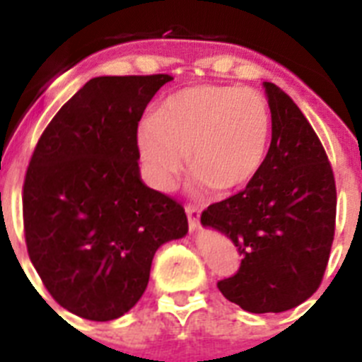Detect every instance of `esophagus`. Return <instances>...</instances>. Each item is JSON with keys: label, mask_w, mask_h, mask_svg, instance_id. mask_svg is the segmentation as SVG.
<instances>
[{"label": "esophagus", "mask_w": 362, "mask_h": 362, "mask_svg": "<svg viewBox=\"0 0 362 362\" xmlns=\"http://www.w3.org/2000/svg\"><path fill=\"white\" fill-rule=\"evenodd\" d=\"M187 216H188V225H190V230H197L199 228V217L201 212L196 209V206H192L188 204L187 206Z\"/></svg>", "instance_id": "esophagus-1"}]
</instances>
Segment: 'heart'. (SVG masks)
<instances>
[{"mask_svg": "<svg viewBox=\"0 0 362 362\" xmlns=\"http://www.w3.org/2000/svg\"><path fill=\"white\" fill-rule=\"evenodd\" d=\"M270 134V105L261 92L197 85L168 95L143 123L139 150L158 187L174 185L188 153L190 170L226 194L259 174Z\"/></svg>", "mask_w": 362, "mask_h": 362, "instance_id": "b5f03b06", "label": "heart"}]
</instances>
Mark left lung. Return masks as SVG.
I'll list each match as a JSON object with an SVG mask.
<instances>
[{
	"label": "left lung",
	"instance_id": "left-lung-1",
	"mask_svg": "<svg viewBox=\"0 0 362 362\" xmlns=\"http://www.w3.org/2000/svg\"><path fill=\"white\" fill-rule=\"evenodd\" d=\"M272 143L259 174L235 196L201 214L238 246V274L217 283L252 313L305 303L321 284L335 233L337 190L325 146L286 92L264 81Z\"/></svg>",
	"mask_w": 362,
	"mask_h": 362
}]
</instances>
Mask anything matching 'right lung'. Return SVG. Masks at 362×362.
Instances as JSON below:
<instances>
[{"label":"right lung","instance_id":"right-lung-1","mask_svg":"<svg viewBox=\"0 0 362 362\" xmlns=\"http://www.w3.org/2000/svg\"><path fill=\"white\" fill-rule=\"evenodd\" d=\"M168 74L101 76L59 108L23 183L28 257L56 303L112 321L141 299L156 250L187 235L185 209L139 177L137 124Z\"/></svg>","mask_w":362,"mask_h":362}]
</instances>
